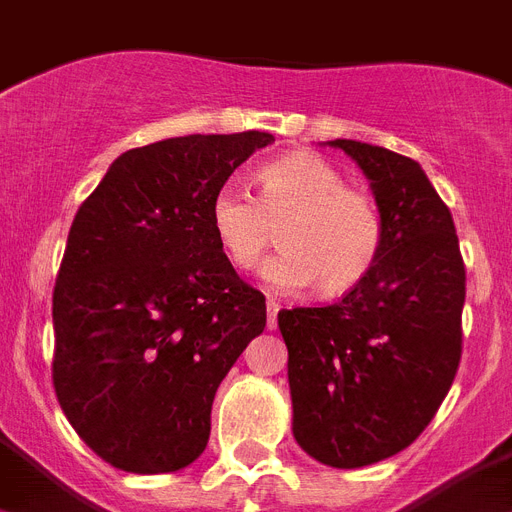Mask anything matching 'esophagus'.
<instances>
[{
	"mask_svg": "<svg viewBox=\"0 0 512 512\" xmlns=\"http://www.w3.org/2000/svg\"><path fill=\"white\" fill-rule=\"evenodd\" d=\"M278 310H281V302L270 297L268 299V328H270V331L278 326Z\"/></svg>",
	"mask_w": 512,
	"mask_h": 512,
	"instance_id": "1",
	"label": "esophagus"
}]
</instances>
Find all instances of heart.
I'll list each match as a JSON object with an SVG mask.
<instances>
[{
  "mask_svg": "<svg viewBox=\"0 0 512 512\" xmlns=\"http://www.w3.org/2000/svg\"><path fill=\"white\" fill-rule=\"evenodd\" d=\"M210 223L228 263L252 270L265 249L263 276L276 289L315 284L321 297H342L363 284L384 247V218L371 194L347 186L342 170L310 152L265 162L257 197L226 181L210 199Z\"/></svg>",
  "mask_w": 512,
  "mask_h": 512,
  "instance_id": "obj_1",
  "label": "heart"
}]
</instances>
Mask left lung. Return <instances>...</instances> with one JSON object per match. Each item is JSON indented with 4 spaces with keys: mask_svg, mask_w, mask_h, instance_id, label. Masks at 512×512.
I'll use <instances>...</instances> for the list:
<instances>
[{
    "mask_svg": "<svg viewBox=\"0 0 512 512\" xmlns=\"http://www.w3.org/2000/svg\"><path fill=\"white\" fill-rule=\"evenodd\" d=\"M371 181L384 247L363 284L326 307L278 313L294 439L331 468L392 458L421 436L463 355L465 265L450 207L421 165L336 139Z\"/></svg>",
    "mask_w": 512,
    "mask_h": 512,
    "instance_id": "1",
    "label": "left lung"
}]
</instances>
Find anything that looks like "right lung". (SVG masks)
<instances>
[{
  "label": "right lung",
  "mask_w": 512,
  "mask_h": 512,
  "mask_svg": "<svg viewBox=\"0 0 512 512\" xmlns=\"http://www.w3.org/2000/svg\"><path fill=\"white\" fill-rule=\"evenodd\" d=\"M263 131L191 134L128 149L83 199L52 294V381L86 447L128 473L205 452L220 381L265 328L210 199Z\"/></svg>",
  "instance_id": "right-lung-1"
}]
</instances>
